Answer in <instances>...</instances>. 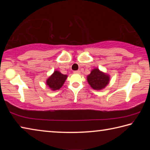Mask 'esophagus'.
I'll use <instances>...</instances> for the list:
<instances>
[{
  "label": "esophagus",
  "instance_id": "esophagus-1",
  "mask_svg": "<svg viewBox=\"0 0 150 150\" xmlns=\"http://www.w3.org/2000/svg\"><path fill=\"white\" fill-rule=\"evenodd\" d=\"M74 72L75 74H79L80 73V70H76V71H74Z\"/></svg>",
  "mask_w": 150,
  "mask_h": 150
}]
</instances>
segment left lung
Listing matches in <instances>:
<instances>
[{
  "label": "left lung",
  "instance_id": "left-lung-1",
  "mask_svg": "<svg viewBox=\"0 0 150 150\" xmlns=\"http://www.w3.org/2000/svg\"><path fill=\"white\" fill-rule=\"evenodd\" d=\"M109 76L100 72L98 69H94L87 76L88 84L93 89L100 90L104 88L109 84Z\"/></svg>",
  "mask_w": 150,
  "mask_h": 150
}]
</instances>
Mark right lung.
I'll use <instances>...</instances> for the list:
<instances>
[{
  "mask_svg": "<svg viewBox=\"0 0 150 150\" xmlns=\"http://www.w3.org/2000/svg\"><path fill=\"white\" fill-rule=\"evenodd\" d=\"M66 78V75L62 74L58 71H54V74L47 80L46 84L53 91H56L61 88Z\"/></svg>",
  "mask_w": 150,
  "mask_h": 150,
  "instance_id": "1",
  "label": "right lung"
}]
</instances>
